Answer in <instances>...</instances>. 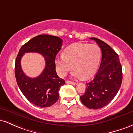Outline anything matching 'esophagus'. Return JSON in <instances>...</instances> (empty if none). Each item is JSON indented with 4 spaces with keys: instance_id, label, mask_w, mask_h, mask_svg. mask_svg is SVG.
I'll use <instances>...</instances> for the list:
<instances>
[{
    "instance_id": "34e87169",
    "label": "esophagus",
    "mask_w": 133,
    "mask_h": 133,
    "mask_svg": "<svg viewBox=\"0 0 133 133\" xmlns=\"http://www.w3.org/2000/svg\"><path fill=\"white\" fill-rule=\"evenodd\" d=\"M66 83L70 84H72V85H76V82L71 81H66Z\"/></svg>"
}]
</instances>
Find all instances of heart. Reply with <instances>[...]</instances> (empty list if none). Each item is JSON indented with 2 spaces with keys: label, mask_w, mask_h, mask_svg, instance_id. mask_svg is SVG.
Wrapping results in <instances>:
<instances>
[{
  "label": "heart",
  "mask_w": 133,
  "mask_h": 133,
  "mask_svg": "<svg viewBox=\"0 0 133 133\" xmlns=\"http://www.w3.org/2000/svg\"><path fill=\"white\" fill-rule=\"evenodd\" d=\"M101 52L95 44H74L65 48L63 54L55 60L56 70L59 76L64 77L72 68V76L74 77L89 79L98 69Z\"/></svg>",
  "instance_id": "obj_1"
}]
</instances>
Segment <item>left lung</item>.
<instances>
[{
    "label": "left lung",
    "instance_id": "left-lung-1",
    "mask_svg": "<svg viewBox=\"0 0 133 133\" xmlns=\"http://www.w3.org/2000/svg\"><path fill=\"white\" fill-rule=\"evenodd\" d=\"M90 39L95 41L101 49L102 59L97 74L86 84V91L80 99L87 108L98 109L108 105L117 94L121 86L123 72L117 53L103 41Z\"/></svg>",
    "mask_w": 133,
    "mask_h": 133
}]
</instances>
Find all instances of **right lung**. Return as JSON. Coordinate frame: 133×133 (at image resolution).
<instances>
[{"instance_id":"1","label":"right lung","mask_w":133,"mask_h":133,"mask_svg":"<svg viewBox=\"0 0 133 133\" xmlns=\"http://www.w3.org/2000/svg\"><path fill=\"white\" fill-rule=\"evenodd\" d=\"M62 40L57 36L43 34L32 38L20 49L15 64V75L21 92L31 103L40 108L49 107L57 102L59 90L65 82L57 76L55 59L61 50ZM26 52H37L44 57L46 66L38 77L25 75L20 65L22 57Z\"/></svg>"}]
</instances>
